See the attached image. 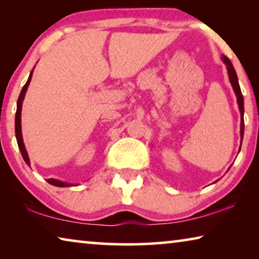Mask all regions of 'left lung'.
I'll use <instances>...</instances> for the list:
<instances>
[{
    "instance_id": "obj_1",
    "label": "left lung",
    "mask_w": 259,
    "mask_h": 259,
    "mask_svg": "<svg viewBox=\"0 0 259 259\" xmlns=\"http://www.w3.org/2000/svg\"><path fill=\"white\" fill-rule=\"evenodd\" d=\"M223 60L226 64L227 66V72H229V77L231 81V84L233 87V90L236 95V98H238V105H239V109L241 113V137L243 138V131H244V120H243V113H244V107H243V96L242 93H241L240 85H239V81H238V76H236L235 69L233 67V65L230 61V59L227 58L226 56H223Z\"/></svg>"
}]
</instances>
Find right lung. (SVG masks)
<instances>
[{
  "label": "right lung",
  "instance_id": "right-lung-1",
  "mask_svg": "<svg viewBox=\"0 0 259 259\" xmlns=\"http://www.w3.org/2000/svg\"><path fill=\"white\" fill-rule=\"evenodd\" d=\"M33 75V71L30 72L29 74V77L27 82H26V84L23 87V90H21V93L19 95V98H18V102H17V112H16V121H15V129H16V137H17V143H18V147L20 150L21 155H23V159L25 160L26 163L29 165V159H28V155H27V152H26V148L24 145V142H23V136H21V123H20V115H21V105H23V100L25 97V93L26 90H27V87L29 85V82H30V78H32ZM51 185H55V186H59V187H64V186H71L72 184H67V183H64V182H60V181H57V179H48L47 181Z\"/></svg>",
  "mask_w": 259,
  "mask_h": 259
}]
</instances>
